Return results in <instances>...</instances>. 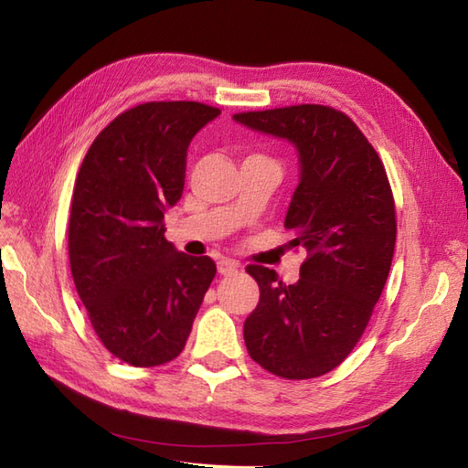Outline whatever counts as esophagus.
<instances>
[{
    "label": "esophagus",
    "instance_id": "1",
    "mask_svg": "<svg viewBox=\"0 0 468 468\" xmlns=\"http://www.w3.org/2000/svg\"><path fill=\"white\" fill-rule=\"evenodd\" d=\"M217 270L221 275H233V273H237V270H239V263L233 260H218Z\"/></svg>",
    "mask_w": 468,
    "mask_h": 468
}]
</instances>
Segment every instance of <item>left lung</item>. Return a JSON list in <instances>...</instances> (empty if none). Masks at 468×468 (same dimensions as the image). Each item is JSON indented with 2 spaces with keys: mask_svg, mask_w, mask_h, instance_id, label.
Masks as SVG:
<instances>
[{
  "mask_svg": "<svg viewBox=\"0 0 468 468\" xmlns=\"http://www.w3.org/2000/svg\"><path fill=\"white\" fill-rule=\"evenodd\" d=\"M233 118L287 138L300 153L302 176L285 229L295 231L290 245L307 251L293 285L270 267H245L260 285V303L243 325L247 352L287 380L324 376L360 342L390 273L396 207L384 163L352 118L332 106Z\"/></svg>",
  "mask_w": 468,
  "mask_h": 468,
  "instance_id": "left-lung-1",
  "label": "left lung"
}]
</instances>
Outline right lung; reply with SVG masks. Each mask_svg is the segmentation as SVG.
I'll return each mask as SVG.
<instances>
[{
    "mask_svg": "<svg viewBox=\"0 0 468 468\" xmlns=\"http://www.w3.org/2000/svg\"><path fill=\"white\" fill-rule=\"evenodd\" d=\"M218 114L191 101L138 104L102 128L78 171L69 270L96 335L128 366L183 352L217 273L211 257L165 239V211L183 195L191 138Z\"/></svg>",
    "mask_w": 468,
    "mask_h": 468,
    "instance_id": "add662e5",
    "label": "right lung"
}]
</instances>
